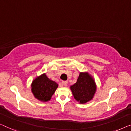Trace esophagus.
Instances as JSON below:
<instances>
[{
	"mask_svg": "<svg viewBox=\"0 0 131 131\" xmlns=\"http://www.w3.org/2000/svg\"><path fill=\"white\" fill-rule=\"evenodd\" d=\"M62 83H63V85L65 86H66L68 85V82L67 81H63L62 82Z\"/></svg>",
	"mask_w": 131,
	"mask_h": 131,
	"instance_id": "obj_1",
	"label": "esophagus"
}]
</instances>
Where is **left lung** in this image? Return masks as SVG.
Returning a JSON list of instances; mask_svg holds the SVG:
<instances>
[{"mask_svg":"<svg viewBox=\"0 0 131 131\" xmlns=\"http://www.w3.org/2000/svg\"><path fill=\"white\" fill-rule=\"evenodd\" d=\"M71 89L76 100L85 103L93 98L96 87L94 80L88 73L81 72L77 82L71 86Z\"/></svg>","mask_w":131,"mask_h":131,"instance_id":"8db88e82","label":"left lung"}]
</instances>
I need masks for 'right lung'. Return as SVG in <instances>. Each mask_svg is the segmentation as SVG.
Segmentation results:
<instances>
[{"label": "right lung", "mask_w": 131, "mask_h": 131, "mask_svg": "<svg viewBox=\"0 0 131 131\" xmlns=\"http://www.w3.org/2000/svg\"><path fill=\"white\" fill-rule=\"evenodd\" d=\"M58 86L57 83L49 79L45 73L37 77L31 85L34 96L43 102L50 100Z\"/></svg>", "instance_id": "1"}]
</instances>
